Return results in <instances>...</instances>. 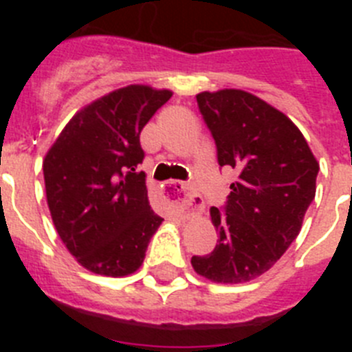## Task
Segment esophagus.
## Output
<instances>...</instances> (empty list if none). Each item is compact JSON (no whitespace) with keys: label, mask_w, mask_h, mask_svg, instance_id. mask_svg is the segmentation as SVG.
<instances>
[{"label":"esophagus","mask_w":352,"mask_h":352,"mask_svg":"<svg viewBox=\"0 0 352 352\" xmlns=\"http://www.w3.org/2000/svg\"><path fill=\"white\" fill-rule=\"evenodd\" d=\"M162 190H164L167 201L176 208H179L183 213H195V211L203 210V199H201V195H197L194 186L188 185V183L169 179Z\"/></svg>","instance_id":"1"}]
</instances>
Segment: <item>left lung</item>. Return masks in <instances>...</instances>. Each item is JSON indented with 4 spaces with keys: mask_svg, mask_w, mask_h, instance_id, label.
<instances>
[{
    "mask_svg": "<svg viewBox=\"0 0 352 352\" xmlns=\"http://www.w3.org/2000/svg\"><path fill=\"white\" fill-rule=\"evenodd\" d=\"M197 105L219 166L232 167L238 179L226 206L210 210L217 247L192 257V266L217 284H243L268 272L300 234L316 197L319 164L298 126L259 96L203 91Z\"/></svg>",
    "mask_w": 352,
    "mask_h": 352,
    "instance_id": "left-lung-1",
    "label": "left lung"
}]
</instances>
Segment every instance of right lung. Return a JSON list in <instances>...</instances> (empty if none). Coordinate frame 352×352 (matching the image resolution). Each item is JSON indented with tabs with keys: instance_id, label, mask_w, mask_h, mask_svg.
<instances>
[{
	"instance_id": "1",
	"label": "right lung",
	"mask_w": 352,
	"mask_h": 352,
	"mask_svg": "<svg viewBox=\"0 0 352 352\" xmlns=\"http://www.w3.org/2000/svg\"><path fill=\"white\" fill-rule=\"evenodd\" d=\"M173 96L142 84L120 88L72 118L43 160L49 211L77 263L96 275L139 270L162 223L149 206L141 130Z\"/></svg>"
}]
</instances>
